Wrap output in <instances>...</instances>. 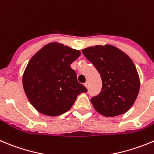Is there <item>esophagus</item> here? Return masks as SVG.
Masks as SVG:
<instances>
[{
	"mask_svg": "<svg viewBox=\"0 0 154 154\" xmlns=\"http://www.w3.org/2000/svg\"><path fill=\"white\" fill-rule=\"evenodd\" d=\"M84 85H85V87H86L87 88H88V86H89V82H85V84H84Z\"/></svg>",
	"mask_w": 154,
	"mask_h": 154,
	"instance_id": "esophagus-1",
	"label": "esophagus"
}]
</instances>
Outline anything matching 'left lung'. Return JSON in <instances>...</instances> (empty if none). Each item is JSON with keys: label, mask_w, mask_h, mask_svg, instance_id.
<instances>
[{"label": "left lung", "mask_w": 154, "mask_h": 154, "mask_svg": "<svg viewBox=\"0 0 154 154\" xmlns=\"http://www.w3.org/2000/svg\"><path fill=\"white\" fill-rule=\"evenodd\" d=\"M102 80V88L91 98L93 107L101 115L115 117L131 108L140 90V78L131 59L112 45H97L82 49Z\"/></svg>", "instance_id": "8db88e82"}]
</instances>
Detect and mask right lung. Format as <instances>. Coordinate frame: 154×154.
I'll return each mask as SVG.
<instances>
[{"label":"right lung","instance_id":"right-lung-1","mask_svg":"<svg viewBox=\"0 0 154 154\" xmlns=\"http://www.w3.org/2000/svg\"><path fill=\"white\" fill-rule=\"evenodd\" d=\"M80 55L79 50L53 42L31 58L23 75V86L36 111L59 116L72 107L79 94L86 92L70 66Z\"/></svg>","mask_w":154,"mask_h":154}]
</instances>
